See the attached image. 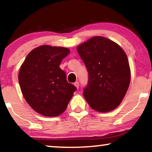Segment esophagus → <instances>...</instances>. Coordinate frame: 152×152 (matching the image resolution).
<instances>
[{"label":"esophagus","instance_id":"obj_1","mask_svg":"<svg viewBox=\"0 0 152 152\" xmlns=\"http://www.w3.org/2000/svg\"><path fill=\"white\" fill-rule=\"evenodd\" d=\"M74 85H75V87H76L77 88H79V85H80V84H79V82H76L74 83Z\"/></svg>","mask_w":152,"mask_h":152}]
</instances>
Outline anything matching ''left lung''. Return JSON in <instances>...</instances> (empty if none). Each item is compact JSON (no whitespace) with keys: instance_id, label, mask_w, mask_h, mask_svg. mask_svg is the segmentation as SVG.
<instances>
[{"instance_id":"obj_1","label":"left lung","mask_w":152,"mask_h":152,"mask_svg":"<svg viewBox=\"0 0 152 152\" xmlns=\"http://www.w3.org/2000/svg\"><path fill=\"white\" fill-rule=\"evenodd\" d=\"M88 72L83 95L98 112L117 108L128 90L131 80L126 53L117 43L103 37H94L77 48Z\"/></svg>"}]
</instances>
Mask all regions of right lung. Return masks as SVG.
<instances>
[{
  "mask_svg": "<svg viewBox=\"0 0 152 152\" xmlns=\"http://www.w3.org/2000/svg\"><path fill=\"white\" fill-rule=\"evenodd\" d=\"M69 53L66 48L41 45L27 55L20 66L18 82L23 95L41 115L55 117L61 114L76 91L59 68Z\"/></svg>",
  "mask_w": 152,
  "mask_h": 152,
  "instance_id": "obj_1",
  "label": "right lung"
}]
</instances>
